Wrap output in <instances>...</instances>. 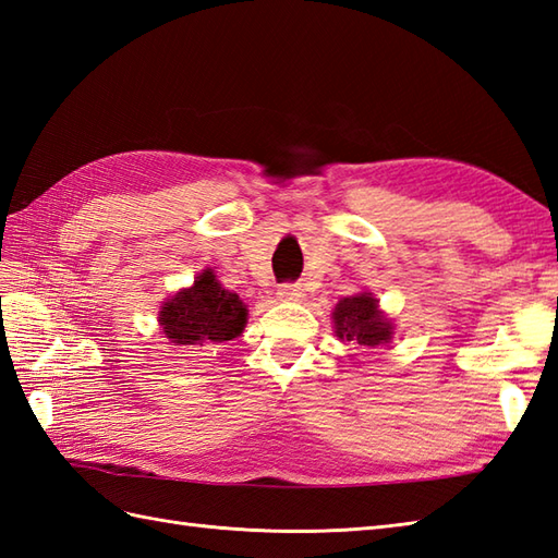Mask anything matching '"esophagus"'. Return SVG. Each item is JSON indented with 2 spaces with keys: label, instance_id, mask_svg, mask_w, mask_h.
Returning <instances> with one entry per match:
<instances>
[{
  "label": "esophagus",
  "instance_id": "1",
  "mask_svg": "<svg viewBox=\"0 0 558 558\" xmlns=\"http://www.w3.org/2000/svg\"><path fill=\"white\" fill-rule=\"evenodd\" d=\"M278 298L286 300V302H300L304 298V290L298 282H282L278 288Z\"/></svg>",
  "mask_w": 558,
  "mask_h": 558
}]
</instances>
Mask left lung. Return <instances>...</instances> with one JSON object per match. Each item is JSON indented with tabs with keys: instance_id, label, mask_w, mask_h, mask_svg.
I'll use <instances>...</instances> for the list:
<instances>
[{
	"instance_id": "1",
	"label": "left lung",
	"mask_w": 558,
	"mask_h": 558,
	"mask_svg": "<svg viewBox=\"0 0 558 558\" xmlns=\"http://www.w3.org/2000/svg\"><path fill=\"white\" fill-rule=\"evenodd\" d=\"M333 326L340 340H354L364 348L386 345L393 338V324L378 310V300L372 292L342 298L333 310Z\"/></svg>"
}]
</instances>
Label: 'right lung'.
Returning a JSON list of instances; mask_svg holds the SVG:
<instances>
[{
	"label": "right lung",
	"instance_id": "right-lung-1",
	"mask_svg": "<svg viewBox=\"0 0 558 558\" xmlns=\"http://www.w3.org/2000/svg\"><path fill=\"white\" fill-rule=\"evenodd\" d=\"M158 322L165 338L177 345H220L242 336L246 306L240 294L225 290L213 270L206 268L192 288L180 290L162 304Z\"/></svg>",
	"mask_w": 558,
	"mask_h": 558
}]
</instances>
